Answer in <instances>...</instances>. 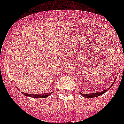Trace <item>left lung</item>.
<instances>
[{
  "label": "left lung",
  "mask_w": 124,
  "mask_h": 124,
  "mask_svg": "<svg viewBox=\"0 0 124 124\" xmlns=\"http://www.w3.org/2000/svg\"><path fill=\"white\" fill-rule=\"evenodd\" d=\"M116 78H115V79L114 82H113V83H112V85L113 86V85L114 84L115 82ZM112 87V86H110V87ZM110 89V87H108V88H107V89H106L105 91H101V92H97V93H81L80 94L82 95V96H83V97H85V98H93V97H98V96H100L102 94H103V93H104L105 92H107V91H108V89Z\"/></svg>",
  "instance_id": "obj_1"
}]
</instances>
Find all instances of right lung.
<instances>
[{"label":"right lung","instance_id":"obj_1","mask_svg":"<svg viewBox=\"0 0 124 124\" xmlns=\"http://www.w3.org/2000/svg\"><path fill=\"white\" fill-rule=\"evenodd\" d=\"M53 92H50V93H42V94H29V93H24V92H22V93H23L24 95L26 96V97H32V98H46V97H48L50 95H52V93H53Z\"/></svg>","mask_w":124,"mask_h":124}]
</instances>
